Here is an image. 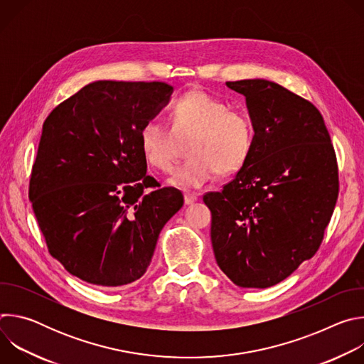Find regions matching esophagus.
I'll return each instance as SVG.
<instances>
[{
  "label": "esophagus",
  "mask_w": 364,
  "mask_h": 364,
  "mask_svg": "<svg viewBox=\"0 0 364 364\" xmlns=\"http://www.w3.org/2000/svg\"><path fill=\"white\" fill-rule=\"evenodd\" d=\"M196 200H197V194L196 193H190V191L184 193V203L186 204H193Z\"/></svg>",
  "instance_id": "1"
}]
</instances>
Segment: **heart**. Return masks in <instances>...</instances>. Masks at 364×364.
Returning a JSON list of instances; mask_svg holds the SVG:
<instances>
[{
	"label": "heart",
	"instance_id": "heart-1",
	"mask_svg": "<svg viewBox=\"0 0 364 364\" xmlns=\"http://www.w3.org/2000/svg\"><path fill=\"white\" fill-rule=\"evenodd\" d=\"M171 128L159 118L146 119L138 132L146 163L170 171L177 160L180 141L190 157L174 171L170 183L178 188H197L216 177L237 173L249 160L255 144V125L249 114L229 109V103L193 90L178 97L170 109Z\"/></svg>",
	"mask_w": 364,
	"mask_h": 364
}]
</instances>
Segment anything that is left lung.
I'll return each instance as SVG.
<instances>
[{"instance_id":"left-lung-1","label":"left lung","mask_w":364,"mask_h":364,"mask_svg":"<svg viewBox=\"0 0 364 364\" xmlns=\"http://www.w3.org/2000/svg\"><path fill=\"white\" fill-rule=\"evenodd\" d=\"M255 125L247 163L203 201L216 262L242 288H268L313 257L338 197L336 151L309 100L265 79L226 83Z\"/></svg>"}]
</instances>
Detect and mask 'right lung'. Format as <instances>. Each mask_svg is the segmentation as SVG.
Instances as JSON below:
<instances>
[{"label": "right lung", "mask_w": 364, "mask_h": 364, "mask_svg": "<svg viewBox=\"0 0 364 364\" xmlns=\"http://www.w3.org/2000/svg\"><path fill=\"white\" fill-rule=\"evenodd\" d=\"M171 90L164 82H93L43 124L28 197L48 253L85 282L139 279L181 209L180 190L146 176L138 139Z\"/></svg>", "instance_id": "1"}]
</instances>
